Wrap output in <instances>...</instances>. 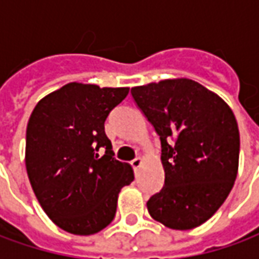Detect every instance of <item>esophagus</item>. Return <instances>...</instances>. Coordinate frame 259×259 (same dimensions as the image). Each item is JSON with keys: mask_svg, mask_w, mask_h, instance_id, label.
Masks as SVG:
<instances>
[{"mask_svg": "<svg viewBox=\"0 0 259 259\" xmlns=\"http://www.w3.org/2000/svg\"><path fill=\"white\" fill-rule=\"evenodd\" d=\"M141 162H143V161H141V158H136V159H133V161L130 162V165H132V168H133L135 172L139 170V168L141 166Z\"/></svg>", "mask_w": 259, "mask_h": 259, "instance_id": "1", "label": "esophagus"}]
</instances>
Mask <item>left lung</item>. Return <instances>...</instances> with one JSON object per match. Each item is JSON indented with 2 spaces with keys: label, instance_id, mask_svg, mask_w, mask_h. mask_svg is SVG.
Masks as SVG:
<instances>
[{
  "label": "left lung",
  "instance_id": "1",
  "mask_svg": "<svg viewBox=\"0 0 259 259\" xmlns=\"http://www.w3.org/2000/svg\"><path fill=\"white\" fill-rule=\"evenodd\" d=\"M130 93L161 141L165 182L147 201L150 215L176 230L200 226L228 198L237 176L240 135L232 109L190 79Z\"/></svg>",
  "mask_w": 259,
  "mask_h": 259
}]
</instances>
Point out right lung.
Masks as SVG:
<instances>
[{
	"instance_id": "add662e5",
	"label": "right lung",
	"mask_w": 259,
	"mask_h": 259,
	"mask_svg": "<svg viewBox=\"0 0 259 259\" xmlns=\"http://www.w3.org/2000/svg\"><path fill=\"white\" fill-rule=\"evenodd\" d=\"M127 94V87L69 83L31 112L27 176L44 212L65 232L89 236L107 228L116 213L119 191L135 179L129 163L113 158L104 127Z\"/></svg>"
}]
</instances>
